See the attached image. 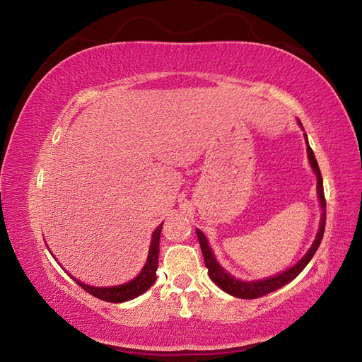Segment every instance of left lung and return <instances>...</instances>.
<instances>
[{
    "label": "left lung",
    "mask_w": 362,
    "mask_h": 362,
    "mask_svg": "<svg viewBox=\"0 0 362 362\" xmlns=\"http://www.w3.org/2000/svg\"><path fill=\"white\" fill-rule=\"evenodd\" d=\"M298 124L302 126V122L298 121ZM306 138V135H305ZM306 144H308V138H306ZM306 151H308V158H310V165L313 168V171L316 173L317 175V194H319V202H320V209H322V218H320V226H319V232L316 240H314L313 245L310 247V250L305 253L303 258L296 263L292 267H289L288 271H284L281 274H276L274 276H269V279L264 280H255V281H241L236 280L235 276L230 275L226 269H222V266L218 263L216 258L213 255V250L209 245V241H206L205 235L201 232V230H196L197 233V240L199 244H201L202 249V255H204V261L205 266L209 269V275L210 279L218 284V286L226 291L227 294L238 297V298H258L263 297L269 292H274L276 289H280L284 284H288L289 281H292L296 276L303 271L306 267V264L310 263L311 258L314 257V253L319 249L322 238H324V232H325V209H327V202H325V194H324V182H322V174L320 169L317 165V160L314 157V152L310 148V144L306 146Z\"/></svg>",
    "instance_id": "left-lung-1"
}]
</instances>
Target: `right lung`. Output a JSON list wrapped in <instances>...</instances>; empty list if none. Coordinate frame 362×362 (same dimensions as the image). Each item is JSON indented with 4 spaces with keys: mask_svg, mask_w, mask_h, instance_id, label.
I'll return each mask as SVG.
<instances>
[{
    "mask_svg": "<svg viewBox=\"0 0 362 362\" xmlns=\"http://www.w3.org/2000/svg\"><path fill=\"white\" fill-rule=\"evenodd\" d=\"M161 226L163 224H160L156 228V232L152 233L148 261H146L143 271L138 274L134 280H130L129 283H124V284H119V286H112V288L90 286V284H86L76 279H73V280L78 283L82 289H86L88 294L95 296L101 300H105V302H110V303H122V302H127V300H132L138 296H141L143 292L148 291L152 284L156 283V271L158 267V252H160L158 245H160Z\"/></svg>",
    "mask_w": 362,
    "mask_h": 362,
    "instance_id": "add662e5",
    "label": "right lung"
}]
</instances>
